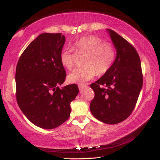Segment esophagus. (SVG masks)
<instances>
[{
	"label": "esophagus",
	"instance_id": "1",
	"mask_svg": "<svg viewBox=\"0 0 160 160\" xmlns=\"http://www.w3.org/2000/svg\"><path fill=\"white\" fill-rule=\"evenodd\" d=\"M87 85H85V84H79V85H78V88H79L80 90H82Z\"/></svg>",
	"mask_w": 160,
	"mask_h": 160
}]
</instances>
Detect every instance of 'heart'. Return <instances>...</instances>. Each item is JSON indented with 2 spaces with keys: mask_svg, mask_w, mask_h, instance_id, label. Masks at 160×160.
Here are the masks:
<instances>
[{
  "mask_svg": "<svg viewBox=\"0 0 160 160\" xmlns=\"http://www.w3.org/2000/svg\"><path fill=\"white\" fill-rule=\"evenodd\" d=\"M74 50L78 54H86L85 65L75 68L68 75L70 83L82 84L94 78L98 73L102 75L112 68L116 58L114 46L109 42H103L101 38L94 35L85 36L72 44ZM60 61L63 67L71 69L74 65L73 50L63 48L60 54Z\"/></svg>",
  "mask_w": 160,
  "mask_h": 160,
  "instance_id": "b5f03b06",
  "label": "heart"
}]
</instances>
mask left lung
<instances>
[{
    "mask_svg": "<svg viewBox=\"0 0 160 160\" xmlns=\"http://www.w3.org/2000/svg\"><path fill=\"white\" fill-rule=\"evenodd\" d=\"M108 31L117 56L110 71L90 85L94 92L90 110L98 120L115 124L126 120L134 109L143 86V73L135 48L114 31Z\"/></svg>",
    "mask_w": 160,
    "mask_h": 160,
    "instance_id": "8db88e82",
    "label": "left lung"
}]
</instances>
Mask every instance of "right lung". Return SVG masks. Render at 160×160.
<instances>
[{"label": "right lung", "mask_w": 160, "mask_h": 160, "mask_svg": "<svg viewBox=\"0 0 160 160\" xmlns=\"http://www.w3.org/2000/svg\"><path fill=\"white\" fill-rule=\"evenodd\" d=\"M61 33L39 35L23 52L16 67V98L23 113L40 128L51 129L68 120L70 103L79 92L76 84L62 89L66 73L60 54Z\"/></svg>", "instance_id": "obj_1"}]
</instances>
